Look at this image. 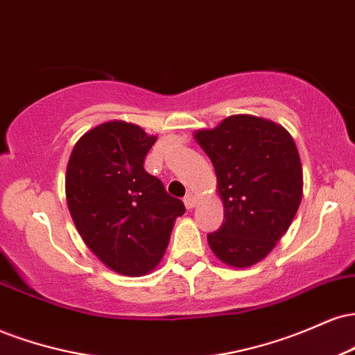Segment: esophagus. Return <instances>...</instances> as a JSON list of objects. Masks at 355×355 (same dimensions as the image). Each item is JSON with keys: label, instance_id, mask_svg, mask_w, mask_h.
I'll return each instance as SVG.
<instances>
[{"label": "esophagus", "instance_id": "1", "mask_svg": "<svg viewBox=\"0 0 355 355\" xmlns=\"http://www.w3.org/2000/svg\"><path fill=\"white\" fill-rule=\"evenodd\" d=\"M183 202H185V207H187V209H189V210L193 209V207L197 205V198H195L191 193L187 195V197L183 198Z\"/></svg>", "mask_w": 355, "mask_h": 355}]
</instances>
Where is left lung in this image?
Segmentation results:
<instances>
[{"instance_id":"1","label":"left lung","mask_w":355,"mask_h":355,"mask_svg":"<svg viewBox=\"0 0 355 355\" xmlns=\"http://www.w3.org/2000/svg\"><path fill=\"white\" fill-rule=\"evenodd\" d=\"M193 138L214 164L223 203L225 222L207 235L211 252L229 267L255 266L288 230L302 200L294 138L282 125L254 115L227 116Z\"/></svg>"}]
</instances>
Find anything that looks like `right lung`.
Instances as JSON below:
<instances>
[{
	"label": "right lung",
	"mask_w": 355,
	"mask_h": 355,
	"mask_svg": "<svg viewBox=\"0 0 355 355\" xmlns=\"http://www.w3.org/2000/svg\"><path fill=\"white\" fill-rule=\"evenodd\" d=\"M157 137L121 120L88 130L64 177L68 210L85 245L116 274L140 277L160 263L185 205L146 173Z\"/></svg>",
	"instance_id": "right-lung-1"
}]
</instances>
